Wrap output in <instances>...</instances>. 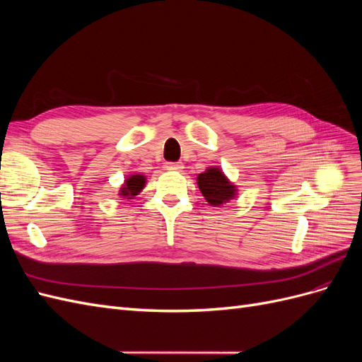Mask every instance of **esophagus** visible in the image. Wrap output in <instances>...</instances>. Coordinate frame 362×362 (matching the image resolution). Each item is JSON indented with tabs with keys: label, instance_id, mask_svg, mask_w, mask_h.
<instances>
[{
	"label": "esophagus",
	"instance_id": "34e87169",
	"mask_svg": "<svg viewBox=\"0 0 362 362\" xmlns=\"http://www.w3.org/2000/svg\"><path fill=\"white\" fill-rule=\"evenodd\" d=\"M166 169L170 172H181L184 169V164L182 163H168Z\"/></svg>",
	"mask_w": 362,
	"mask_h": 362
}]
</instances>
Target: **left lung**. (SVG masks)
Masks as SVG:
<instances>
[{
    "label": "left lung",
    "instance_id": "1",
    "mask_svg": "<svg viewBox=\"0 0 362 362\" xmlns=\"http://www.w3.org/2000/svg\"><path fill=\"white\" fill-rule=\"evenodd\" d=\"M198 187L205 201L213 206H221L237 196V185L229 181L217 166L208 168L198 175Z\"/></svg>",
    "mask_w": 362,
    "mask_h": 362
}]
</instances>
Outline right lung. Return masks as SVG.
<instances>
[{"instance_id":"obj_1","label":"right lung","mask_w":362,"mask_h":362,"mask_svg":"<svg viewBox=\"0 0 362 362\" xmlns=\"http://www.w3.org/2000/svg\"><path fill=\"white\" fill-rule=\"evenodd\" d=\"M146 184V178L144 175L136 173V175H129V177L125 180V182L122 184V187L119 190V196L127 199H134L136 196L145 189Z\"/></svg>"}]
</instances>
